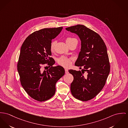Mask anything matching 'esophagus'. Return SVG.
<instances>
[{
    "label": "esophagus",
    "instance_id": "obj_1",
    "mask_svg": "<svg viewBox=\"0 0 128 128\" xmlns=\"http://www.w3.org/2000/svg\"><path fill=\"white\" fill-rule=\"evenodd\" d=\"M65 74H68V73H69L68 70L67 69H65Z\"/></svg>",
    "mask_w": 128,
    "mask_h": 128
}]
</instances>
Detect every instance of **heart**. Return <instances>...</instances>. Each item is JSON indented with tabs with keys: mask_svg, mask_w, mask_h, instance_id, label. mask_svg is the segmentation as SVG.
<instances>
[{
	"mask_svg": "<svg viewBox=\"0 0 128 128\" xmlns=\"http://www.w3.org/2000/svg\"><path fill=\"white\" fill-rule=\"evenodd\" d=\"M78 41L77 40L76 38H67L66 39V42L68 45L70 44L71 43H72L74 41ZM56 41L54 40L52 41L50 45V49L51 50H54L56 44ZM58 63L59 65L64 67V68H69L72 64V59L70 58H67L65 56H61L58 59Z\"/></svg>",
	"mask_w": 128,
	"mask_h": 128,
	"instance_id": "heart-1",
	"label": "heart"
}]
</instances>
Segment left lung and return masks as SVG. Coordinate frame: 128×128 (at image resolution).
I'll return each mask as SVG.
<instances>
[{
  "instance_id": "8db88e82",
  "label": "left lung",
  "mask_w": 128,
  "mask_h": 128,
  "mask_svg": "<svg viewBox=\"0 0 128 128\" xmlns=\"http://www.w3.org/2000/svg\"><path fill=\"white\" fill-rule=\"evenodd\" d=\"M66 29L78 34L81 41V51L75 65L83 68L81 72L69 70L74 76L71 93L76 98L87 101L96 97L106 84L110 71L107 47L98 33L84 25Z\"/></svg>"
}]
</instances>
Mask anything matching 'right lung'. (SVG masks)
I'll return each instance as SVG.
<instances>
[{
    "label": "right lung",
    "instance_id": "right-lung-1",
    "mask_svg": "<svg viewBox=\"0 0 128 128\" xmlns=\"http://www.w3.org/2000/svg\"><path fill=\"white\" fill-rule=\"evenodd\" d=\"M63 27L44 28L35 31L26 38L21 47L17 67L22 86L30 97L40 102L52 98L56 84L65 74L64 69L52 66L55 61L50 49L52 40ZM48 66L50 69L43 71Z\"/></svg>",
    "mask_w": 128,
    "mask_h": 128
}]
</instances>
